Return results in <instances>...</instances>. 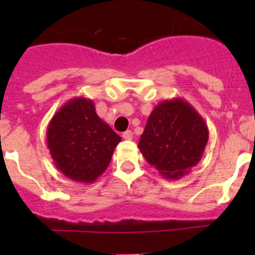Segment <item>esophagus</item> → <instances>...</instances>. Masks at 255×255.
I'll list each match as a JSON object with an SVG mask.
<instances>
[{
  "label": "esophagus",
  "instance_id": "34e87169",
  "mask_svg": "<svg viewBox=\"0 0 255 255\" xmlns=\"http://www.w3.org/2000/svg\"><path fill=\"white\" fill-rule=\"evenodd\" d=\"M122 137H123V139L130 140V139H132V138H133L132 130H126V132L122 134Z\"/></svg>",
  "mask_w": 255,
  "mask_h": 255
}]
</instances>
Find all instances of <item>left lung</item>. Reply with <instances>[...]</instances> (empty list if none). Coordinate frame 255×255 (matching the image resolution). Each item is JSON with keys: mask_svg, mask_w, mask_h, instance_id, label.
<instances>
[{"mask_svg": "<svg viewBox=\"0 0 255 255\" xmlns=\"http://www.w3.org/2000/svg\"><path fill=\"white\" fill-rule=\"evenodd\" d=\"M207 140L204 118L186 100L176 97L151 111L138 148L161 176L177 180L201 160Z\"/></svg>", "mask_w": 255, "mask_h": 255, "instance_id": "obj_1", "label": "left lung"}]
</instances>
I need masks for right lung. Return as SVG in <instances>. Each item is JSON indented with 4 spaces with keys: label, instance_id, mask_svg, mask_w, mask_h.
<instances>
[{
    "label": "right lung",
    "instance_id": "right-lung-1",
    "mask_svg": "<svg viewBox=\"0 0 255 255\" xmlns=\"http://www.w3.org/2000/svg\"><path fill=\"white\" fill-rule=\"evenodd\" d=\"M121 140L86 97L69 100L53 116L47 129L54 165L66 177L84 184L94 182L109 168Z\"/></svg>",
    "mask_w": 255,
    "mask_h": 255
}]
</instances>
